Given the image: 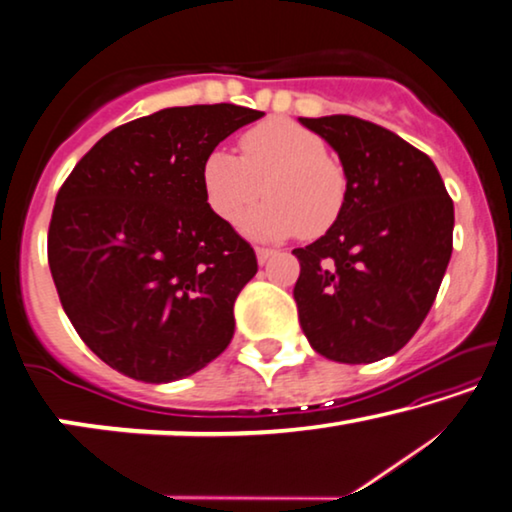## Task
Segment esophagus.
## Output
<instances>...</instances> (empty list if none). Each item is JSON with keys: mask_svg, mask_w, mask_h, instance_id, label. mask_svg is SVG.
I'll list each match as a JSON object with an SVG mask.
<instances>
[{"mask_svg": "<svg viewBox=\"0 0 512 512\" xmlns=\"http://www.w3.org/2000/svg\"><path fill=\"white\" fill-rule=\"evenodd\" d=\"M255 253H257V262L259 264H266L271 257H276V250H271V248H257Z\"/></svg>", "mask_w": 512, "mask_h": 512, "instance_id": "obj_1", "label": "esophagus"}]
</instances>
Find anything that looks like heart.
Segmentation results:
<instances>
[{
  "label": "heart",
  "mask_w": 512,
  "mask_h": 512,
  "mask_svg": "<svg viewBox=\"0 0 512 512\" xmlns=\"http://www.w3.org/2000/svg\"><path fill=\"white\" fill-rule=\"evenodd\" d=\"M243 158L213 149L202 163L207 204L225 223H234L262 197V207L241 220L255 239L317 236L340 218L347 200V174L326 154V142L289 119H266L241 137Z\"/></svg>",
  "instance_id": "b5f03b06"
}]
</instances>
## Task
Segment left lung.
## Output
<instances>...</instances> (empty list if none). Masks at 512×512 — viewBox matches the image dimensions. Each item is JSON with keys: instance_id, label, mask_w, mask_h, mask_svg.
<instances>
[{"instance_id": "obj_1", "label": "left lung", "mask_w": 512, "mask_h": 512, "mask_svg": "<svg viewBox=\"0 0 512 512\" xmlns=\"http://www.w3.org/2000/svg\"><path fill=\"white\" fill-rule=\"evenodd\" d=\"M347 174L340 218L294 248L301 329L315 352L372 363L407 345L437 299L453 253V200L430 156L372 121L299 119Z\"/></svg>"}]
</instances>
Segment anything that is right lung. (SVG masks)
<instances>
[{"instance_id":"right-lung-1","label":"right lung","mask_w":512,"mask_h":512,"mask_svg":"<svg viewBox=\"0 0 512 512\" xmlns=\"http://www.w3.org/2000/svg\"><path fill=\"white\" fill-rule=\"evenodd\" d=\"M264 112L165 108L114 128L59 188L48 264L73 329L121 375L167 384L234 335V301L257 257L211 211L202 163Z\"/></svg>"}]
</instances>
